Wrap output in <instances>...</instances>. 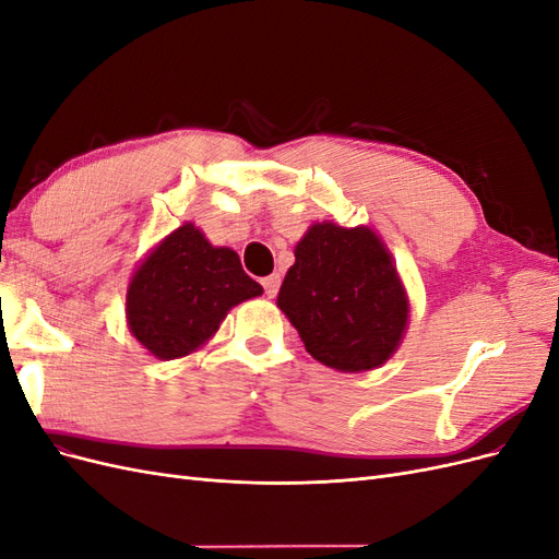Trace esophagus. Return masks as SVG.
<instances>
[{
    "label": "esophagus",
    "instance_id": "34e87169",
    "mask_svg": "<svg viewBox=\"0 0 559 559\" xmlns=\"http://www.w3.org/2000/svg\"><path fill=\"white\" fill-rule=\"evenodd\" d=\"M280 284H282L280 273H273V275L263 277V289H265V296H267V298H275V296H277V292H280Z\"/></svg>",
    "mask_w": 559,
    "mask_h": 559
}]
</instances>
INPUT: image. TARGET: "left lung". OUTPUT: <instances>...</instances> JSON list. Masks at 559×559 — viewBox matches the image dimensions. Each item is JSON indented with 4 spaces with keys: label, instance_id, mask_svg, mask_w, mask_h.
Here are the masks:
<instances>
[{
    "label": "left lung",
    "instance_id": "1",
    "mask_svg": "<svg viewBox=\"0 0 559 559\" xmlns=\"http://www.w3.org/2000/svg\"><path fill=\"white\" fill-rule=\"evenodd\" d=\"M277 296L310 357L341 373L373 370L394 357L411 298L392 251L370 226L317 222L294 249Z\"/></svg>",
    "mask_w": 559,
    "mask_h": 559
}]
</instances>
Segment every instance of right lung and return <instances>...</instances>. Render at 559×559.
<instances>
[{"instance_id":"add662e5","label":"right lung","mask_w":559,"mask_h":559,"mask_svg":"<svg viewBox=\"0 0 559 559\" xmlns=\"http://www.w3.org/2000/svg\"><path fill=\"white\" fill-rule=\"evenodd\" d=\"M263 294L230 247H214L186 222L151 247L126 294L128 329L151 357H189L222 326L230 308Z\"/></svg>"}]
</instances>
